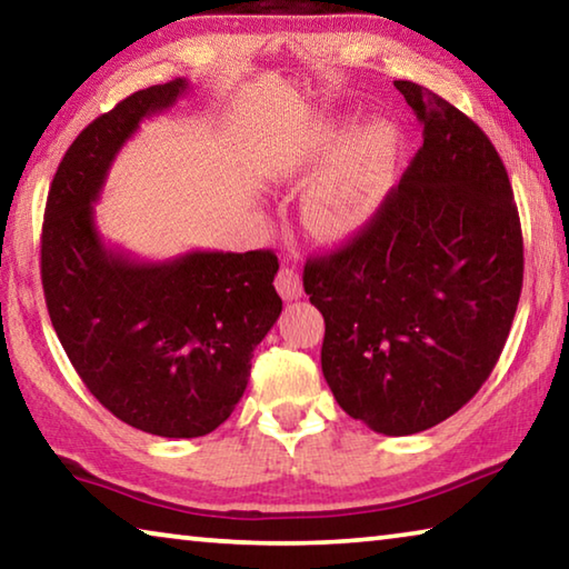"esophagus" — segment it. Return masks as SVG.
Wrapping results in <instances>:
<instances>
[{
  "mask_svg": "<svg viewBox=\"0 0 569 569\" xmlns=\"http://www.w3.org/2000/svg\"><path fill=\"white\" fill-rule=\"evenodd\" d=\"M276 288L283 301H296V298H301V278H298L293 268H281V271H278Z\"/></svg>",
  "mask_w": 569,
  "mask_h": 569,
  "instance_id": "esophagus-1",
  "label": "esophagus"
}]
</instances>
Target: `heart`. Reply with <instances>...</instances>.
<instances>
[{
    "label": "heart",
    "mask_w": 569,
    "mask_h": 569,
    "mask_svg": "<svg viewBox=\"0 0 569 569\" xmlns=\"http://www.w3.org/2000/svg\"><path fill=\"white\" fill-rule=\"evenodd\" d=\"M399 134L389 122H369L339 150L308 190L306 228L321 240H343L369 223L391 180Z\"/></svg>",
    "instance_id": "heart-1"
}]
</instances>
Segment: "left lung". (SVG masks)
I'll return each instance as SVG.
<instances>
[{
  "label": "left lung",
  "mask_w": 569,
  "mask_h": 569,
  "mask_svg": "<svg viewBox=\"0 0 569 569\" xmlns=\"http://www.w3.org/2000/svg\"><path fill=\"white\" fill-rule=\"evenodd\" d=\"M423 128L397 188L349 243L313 256L321 369L339 407L387 437L449 419L489 379L522 293V226L502 158L475 120L393 82Z\"/></svg>",
  "instance_id": "obj_1"
}]
</instances>
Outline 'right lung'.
<instances>
[{
	"label": "right lung",
	"instance_id": "obj_1",
	"mask_svg": "<svg viewBox=\"0 0 569 569\" xmlns=\"http://www.w3.org/2000/svg\"><path fill=\"white\" fill-rule=\"evenodd\" d=\"M186 90L178 77L132 92L77 134L42 223L44 301L67 359L120 421L170 439L210 435L233 413L283 308L273 250L142 263L102 243L92 203L114 156Z\"/></svg>",
	"mask_w": 569,
	"mask_h": 569
}]
</instances>
